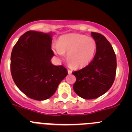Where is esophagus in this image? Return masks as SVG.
Instances as JSON below:
<instances>
[{"label": "esophagus", "instance_id": "obj_1", "mask_svg": "<svg viewBox=\"0 0 132 132\" xmlns=\"http://www.w3.org/2000/svg\"><path fill=\"white\" fill-rule=\"evenodd\" d=\"M67 71H68L69 74H71V73H72V71H71V70L68 69V70H67Z\"/></svg>", "mask_w": 132, "mask_h": 132}]
</instances>
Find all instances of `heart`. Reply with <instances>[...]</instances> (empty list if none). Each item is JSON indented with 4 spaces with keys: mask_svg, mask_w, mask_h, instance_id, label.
Wrapping results in <instances>:
<instances>
[{
    "mask_svg": "<svg viewBox=\"0 0 132 132\" xmlns=\"http://www.w3.org/2000/svg\"><path fill=\"white\" fill-rule=\"evenodd\" d=\"M53 52L60 57L67 53V60L75 68L87 66L93 60L96 50L94 38L79 34L61 36L57 45H53Z\"/></svg>",
    "mask_w": 132,
    "mask_h": 132,
    "instance_id": "obj_1",
    "label": "heart"
}]
</instances>
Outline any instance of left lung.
Returning <instances> with one entry per match:
<instances>
[{"instance_id": "obj_1", "label": "left lung", "mask_w": 132, "mask_h": 132, "mask_svg": "<svg viewBox=\"0 0 132 132\" xmlns=\"http://www.w3.org/2000/svg\"><path fill=\"white\" fill-rule=\"evenodd\" d=\"M91 36L96 41V54L87 67L72 73L76 77L73 90L85 99L96 98L106 93L116 73V57L111 44L101 34L91 32Z\"/></svg>"}]
</instances>
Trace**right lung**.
<instances>
[{
  "label": "right lung",
  "instance_id": "obj_1",
  "mask_svg": "<svg viewBox=\"0 0 132 132\" xmlns=\"http://www.w3.org/2000/svg\"><path fill=\"white\" fill-rule=\"evenodd\" d=\"M52 33L28 31L14 46L10 71L14 82L28 97L36 101L50 98L67 76L63 65L51 63Z\"/></svg>",
  "mask_w": 132,
  "mask_h": 132
}]
</instances>
